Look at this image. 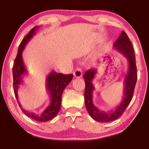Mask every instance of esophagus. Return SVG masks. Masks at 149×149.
I'll return each instance as SVG.
<instances>
[{
    "label": "esophagus",
    "instance_id": "1",
    "mask_svg": "<svg viewBox=\"0 0 149 149\" xmlns=\"http://www.w3.org/2000/svg\"><path fill=\"white\" fill-rule=\"evenodd\" d=\"M74 77L78 78V77H81L82 75H83V73H82V70H81V68H77L75 70V72H74Z\"/></svg>",
    "mask_w": 149,
    "mask_h": 149
}]
</instances>
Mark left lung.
<instances>
[{
	"mask_svg": "<svg viewBox=\"0 0 149 149\" xmlns=\"http://www.w3.org/2000/svg\"><path fill=\"white\" fill-rule=\"evenodd\" d=\"M113 46L114 49L122 53L126 58L128 62V70L123 80L122 99L116 108L105 112L99 110L93 104V93L95 91V86L92 81L97 73V69H90L84 75L85 84L84 95L85 107L90 116L98 122H112L118 119L123 114L132 99L137 81V72L134 50L132 42L125 32H122L119 38L114 42Z\"/></svg>",
	"mask_w": 149,
	"mask_h": 149,
	"instance_id": "8db88e82",
	"label": "left lung"
}]
</instances>
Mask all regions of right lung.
Returning a JSON list of instances; mask_svg holds the SVG:
<instances>
[{"label": "right lung", "instance_id": "add662e5", "mask_svg": "<svg viewBox=\"0 0 149 149\" xmlns=\"http://www.w3.org/2000/svg\"><path fill=\"white\" fill-rule=\"evenodd\" d=\"M39 26H35L31 31L29 32L24 39L20 43L18 52H17L16 59L14 60V64L13 68H12V73H13L14 79V91L15 96L18 102L19 107L21 108L25 114L29 117L31 119L39 121V122H47L50 120L53 119L56 116L58 113L59 112L60 107H61L62 95L65 88L68 85L73 78V74L64 75L62 74H58L56 72H52L47 75L46 77V90L50 99V104L46 109H45L41 113H34L32 112H29L28 110L22 108L18 100V95L17 91L20 85H22L24 83L23 78L25 75H28V70L25 65L23 58H22V52L26 46L27 42L29 41L34 34L36 32V30L39 28Z\"/></svg>", "mask_w": 149, "mask_h": 149}]
</instances>
